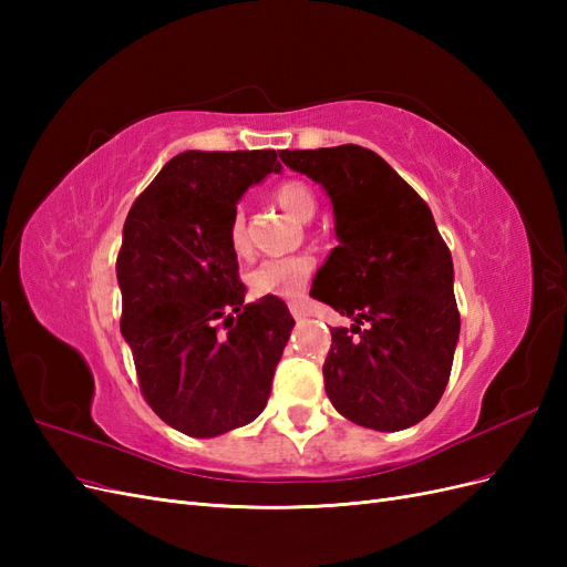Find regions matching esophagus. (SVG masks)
I'll list each match as a JSON object with an SVG mask.
<instances>
[{"label":"esophagus","instance_id":"1","mask_svg":"<svg viewBox=\"0 0 567 567\" xmlns=\"http://www.w3.org/2000/svg\"><path fill=\"white\" fill-rule=\"evenodd\" d=\"M290 315H293V319H296V321H300V319H305V317H307L305 307H302L300 302H290Z\"/></svg>","mask_w":567,"mask_h":567}]
</instances>
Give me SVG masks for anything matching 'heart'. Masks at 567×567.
I'll return each instance as SVG.
<instances>
[{
	"label": "heart",
	"instance_id": "heart-1",
	"mask_svg": "<svg viewBox=\"0 0 567 567\" xmlns=\"http://www.w3.org/2000/svg\"><path fill=\"white\" fill-rule=\"evenodd\" d=\"M274 198L286 213L307 221L317 213V196L310 186L298 179H290L274 188ZM227 241L229 248L244 257L250 252V234L246 210L238 205L227 221ZM315 271V260L307 255L290 257H271L250 269L248 286L255 296H274V298H300L302 290Z\"/></svg>",
	"mask_w": 567,
	"mask_h": 567
}]
</instances>
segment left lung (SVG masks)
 Returning <instances> with one entry per match:
<instances>
[{
	"instance_id": "1",
	"label": "left lung",
	"mask_w": 567,
	"mask_h": 567,
	"mask_svg": "<svg viewBox=\"0 0 567 567\" xmlns=\"http://www.w3.org/2000/svg\"><path fill=\"white\" fill-rule=\"evenodd\" d=\"M279 156L333 205L338 246L310 296L354 323L331 329L326 394L357 425L381 433L416 425L447 388L461 329L452 252L431 208L369 148Z\"/></svg>"
}]
</instances>
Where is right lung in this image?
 Masks as SVG:
<instances>
[{"label":"right lung","instance_id":"1","mask_svg":"<svg viewBox=\"0 0 567 567\" xmlns=\"http://www.w3.org/2000/svg\"><path fill=\"white\" fill-rule=\"evenodd\" d=\"M277 151H184L134 200L117 252L120 333L148 406L192 437L262 414L293 331L284 300H246L227 221Z\"/></svg>","mask_w":567,"mask_h":567}]
</instances>
